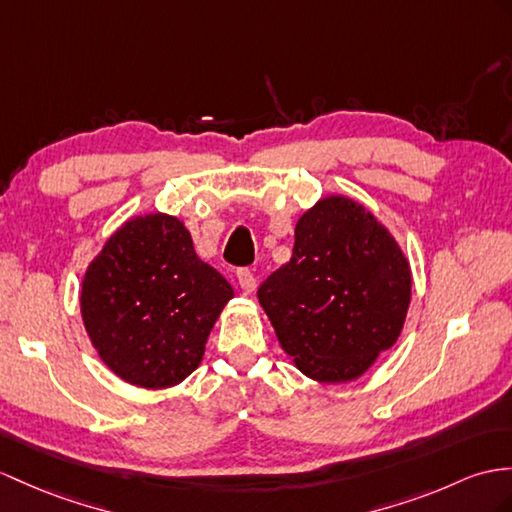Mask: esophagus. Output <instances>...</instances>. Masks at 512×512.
<instances>
[{
    "instance_id": "esophagus-1",
    "label": "esophagus",
    "mask_w": 512,
    "mask_h": 512,
    "mask_svg": "<svg viewBox=\"0 0 512 512\" xmlns=\"http://www.w3.org/2000/svg\"><path fill=\"white\" fill-rule=\"evenodd\" d=\"M236 278H239V284H241L243 293H252L256 289V276H254V271L249 269V267H241L239 271H236Z\"/></svg>"
}]
</instances>
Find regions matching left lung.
<instances>
[{"mask_svg": "<svg viewBox=\"0 0 512 512\" xmlns=\"http://www.w3.org/2000/svg\"><path fill=\"white\" fill-rule=\"evenodd\" d=\"M410 267L382 223L332 195L302 215L293 256L260 284L258 299L282 350L319 382H347L402 332Z\"/></svg>", "mask_w": 512, "mask_h": 512, "instance_id": "obj_1", "label": "left lung"}]
</instances>
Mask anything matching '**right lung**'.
<instances>
[{
	"instance_id": "obj_1",
	"label": "right lung",
	"mask_w": 512,
	"mask_h": 512,
	"mask_svg": "<svg viewBox=\"0 0 512 512\" xmlns=\"http://www.w3.org/2000/svg\"><path fill=\"white\" fill-rule=\"evenodd\" d=\"M230 282L199 260L184 223L145 215L110 236L82 282V319L104 363L145 389H167L202 363Z\"/></svg>"
}]
</instances>
